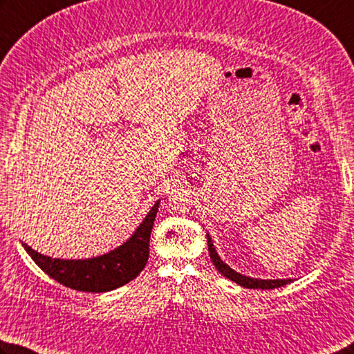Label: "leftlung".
Here are the masks:
<instances>
[{"label": "left lung", "mask_w": 354, "mask_h": 354, "mask_svg": "<svg viewBox=\"0 0 354 354\" xmlns=\"http://www.w3.org/2000/svg\"><path fill=\"white\" fill-rule=\"evenodd\" d=\"M207 246H209V255H210V260L214 263L215 268L218 269V272L223 274L224 277L235 281V283H239L240 286H244L248 289H274V288H280V286H285L288 283H291L294 279H255V277H249V275H244L236 272L235 269L230 268L227 263H224L221 260V257L218 255L216 249L214 246V241H212L210 235L207 234Z\"/></svg>", "instance_id": "left-lung-1"}]
</instances>
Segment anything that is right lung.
<instances>
[{
    "mask_svg": "<svg viewBox=\"0 0 354 354\" xmlns=\"http://www.w3.org/2000/svg\"><path fill=\"white\" fill-rule=\"evenodd\" d=\"M160 199L134 230L133 235L115 249L93 259H53L21 243L26 252L49 277L75 291L108 292L127 285L145 268L150 254V235Z\"/></svg>",
    "mask_w": 354,
    "mask_h": 354,
    "instance_id": "right-lung-1",
    "label": "right lung"
}]
</instances>
